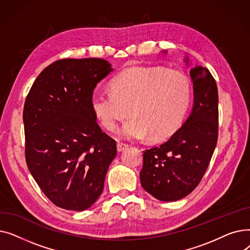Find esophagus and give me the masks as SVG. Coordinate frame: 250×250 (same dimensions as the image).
Listing matches in <instances>:
<instances>
[{
    "label": "esophagus",
    "instance_id": "esophagus-1",
    "mask_svg": "<svg viewBox=\"0 0 250 250\" xmlns=\"http://www.w3.org/2000/svg\"><path fill=\"white\" fill-rule=\"evenodd\" d=\"M116 147H117V151H123L124 149H125V148H127L128 147V145L126 143H123V142H117V144H116Z\"/></svg>",
    "mask_w": 250,
    "mask_h": 250
}]
</instances>
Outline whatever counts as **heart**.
I'll return each instance as SVG.
<instances>
[{
	"label": "heart",
	"mask_w": 250,
	"mask_h": 250,
	"mask_svg": "<svg viewBox=\"0 0 250 250\" xmlns=\"http://www.w3.org/2000/svg\"><path fill=\"white\" fill-rule=\"evenodd\" d=\"M111 89L98 88L91 105L103 126L115 132L129 114L120 134L126 139H166L181 125L188 112L191 86L180 72L165 68H134L116 75Z\"/></svg>",
	"instance_id": "heart-1"
}]
</instances>
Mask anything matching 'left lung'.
Returning a JSON list of instances; mask_svg holds the SVG:
<instances>
[{"label":"left lung","mask_w":250,"mask_h":250,"mask_svg":"<svg viewBox=\"0 0 250 250\" xmlns=\"http://www.w3.org/2000/svg\"><path fill=\"white\" fill-rule=\"evenodd\" d=\"M188 63V59L186 60ZM191 113L168 141L143 153V188L164 202L178 201L199 186L218 141V88L207 68H192Z\"/></svg>","instance_id":"1"}]
</instances>
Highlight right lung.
Listing matches in <instances>:
<instances>
[{
	"label": "right lung",
	"instance_id": "obj_1",
	"mask_svg": "<svg viewBox=\"0 0 250 250\" xmlns=\"http://www.w3.org/2000/svg\"><path fill=\"white\" fill-rule=\"evenodd\" d=\"M113 69L102 59H62L34 81L23 109L25 159L49 201L84 211L103 191L116 143L92 109L97 83Z\"/></svg>",
	"mask_w": 250,
	"mask_h": 250
}]
</instances>
